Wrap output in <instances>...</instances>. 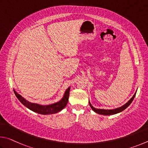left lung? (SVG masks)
Here are the masks:
<instances>
[{
  "label": "left lung",
  "instance_id": "8db88e82",
  "mask_svg": "<svg viewBox=\"0 0 148 148\" xmlns=\"http://www.w3.org/2000/svg\"><path fill=\"white\" fill-rule=\"evenodd\" d=\"M136 93L134 94V95L133 97H132L131 99L127 103H126L125 105L121 106V107L117 108H115V109H112V110H105V109H98V108H94L93 106L91 105V103L89 101V104L90 106L91 107L92 109L95 112H96L97 114H103V115H113V114H116L119 113V112H121V111H123L125 109V108H127L129 105H131V103L133 101L134 97H135L136 95Z\"/></svg>",
  "mask_w": 148,
  "mask_h": 148
}]
</instances>
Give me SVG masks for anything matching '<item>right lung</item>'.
I'll use <instances>...</instances> for the list:
<instances>
[{
	"mask_svg": "<svg viewBox=\"0 0 148 148\" xmlns=\"http://www.w3.org/2000/svg\"><path fill=\"white\" fill-rule=\"evenodd\" d=\"M69 90L70 87H69L66 90L65 94L64 95V97H62V99L60 101L48 105H41L37 104V103L29 102L28 101L26 100L24 97H23L21 95L18 94V93H17L15 90H14V92L17 99H19V101L23 105L25 106L26 107L29 108L31 110H32L33 112L40 114L45 115L52 114H55L58 112L66 107L67 104V102H68Z\"/></svg>",
	"mask_w": 148,
	"mask_h": 148,
	"instance_id": "1",
	"label": "right lung"
}]
</instances>
